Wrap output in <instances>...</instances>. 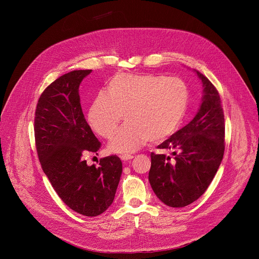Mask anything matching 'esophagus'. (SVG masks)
Masks as SVG:
<instances>
[{"instance_id":"1","label":"esophagus","mask_w":259,"mask_h":259,"mask_svg":"<svg viewBox=\"0 0 259 259\" xmlns=\"http://www.w3.org/2000/svg\"><path fill=\"white\" fill-rule=\"evenodd\" d=\"M121 159H122L123 161H130V160L133 159V156H132V155L125 154V155H122V156H121Z\"/></svg>"}]
</instances>
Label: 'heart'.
<instances>
[{"label": "heart", "instance_id": "obj_1", "mask_svg": "<svg viewBox=\"0 0 259 259\" xmlns=\"http://www.w3.org/2000/svg\"><path fill=\"white\" fill-rule=\"evenodd\" d=\"M189 104V89L181 79L158 75L118 73L105 93L97 95L89 110V123L110 138L123 119L127 121L108 143L116 154L133 153L145 143L159 142L179 127Z\"/></svg>", "mask_w": 259, "mask_h": 259}]
</instances>
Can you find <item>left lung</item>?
<instances>
[{"label": "left lung", "mask_w": 259, "mask_h": 259, "mask_svg": "<svg viewBox=\"0 0 259 259\" xmlns=\"http://www.w3.org/2000/svg\"><path fill=\"white\" fill-rule=\"evenodd\" d=\"M204 96L196 117L157 147L170 151L151 154L149 180L157 197L167 206L186 207L198 200L213 180L225 154V115L214 85L197 71Z\"/></svg>", "instance_id": "left-lung-1"}]
</instances>
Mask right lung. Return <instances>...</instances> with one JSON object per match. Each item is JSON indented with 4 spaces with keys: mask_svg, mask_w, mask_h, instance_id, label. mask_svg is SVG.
Here are the masks:
<instances>
[{
    "mask_svg": "<svg viewBox=\"0 0 259 259\" xmlns=\"http://www.w3.org/2000/svg\"><path fill=\"white\" fill-rule=\"evenodd\" d=\"M91 69L72 70L41 94L34 113V140L44 173L59 198L71 210L97 216L112 205L122 162L116 155L88 166L85 157L101 143L84 117L79 87Z\"/></svg>",
    "mask_w": 259,
    "mask_h": 259,
    "instance_id": "obj_1",
    "label": "right lung"
}]
</instances>
